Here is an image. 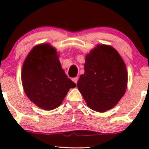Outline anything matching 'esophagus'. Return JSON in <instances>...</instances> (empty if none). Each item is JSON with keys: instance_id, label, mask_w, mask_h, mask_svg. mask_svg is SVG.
I'll return each instance as SVG.
<instances>
[{"instance_id": "obj_1", "label": "esophagus", "mask_w": 149, "mask_h": 149, "mask_svg": "<svg viewBox=\"0 0 149 149\" xmlns=\"http://www.w3.org/2000/svg\"><path fill=\"white\" fill-rule=\"evenodd\" d=\"M78 80H79V77H75V78H73V79H72V81H74V82L75 83H76V84L77 83V81H78Z\"/></svg>"}]
</instances>
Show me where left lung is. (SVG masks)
Segmentation results:
<instances>
[{"instance_id": "left-lung-1", "label": "left lung", "mask_w": 149, "mask_h": 149, "mask_svg": "<svg viewBox=\"0 0 149 149\" xmlns=\"http://www.w3.org/2000/svg\"><path fill=\"white\" fill-rule=\"evenodd\" d=\"M84 69L77 87L87 105L99 113L113 109L127 89V71L121 56L112 46L98 44L86 55Z\"/></svg>"}]
</instances>
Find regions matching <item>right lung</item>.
I'll list each match as a JSON object with an SVG mask.
<instances>
[{"mask_svg":"<svg viewBox=\"0 0 149 149\" xmlns=\"http://www.w3.org/2000/svg\"><path fill=\"white\" fill-rule=\"evenodd\" d=\"M21 76L27 97L45 111L58 108L69 89L76 87L61 66L56 49L48 43L32 49L24 62Z\"/></svg>","mask_w":149,"mask_h":149,"instance_id":"add662e5","label":"right lung"}]
</instances>
